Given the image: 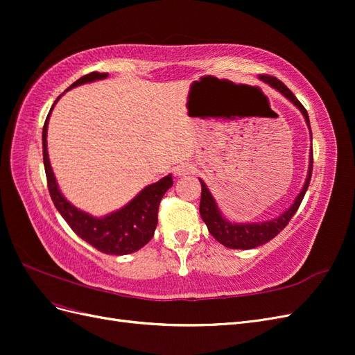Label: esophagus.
I'll use <instances>...</instances> for the list:
<instances>
[{
	"mask_svg": "<svg viewBox=\"0 0 355 355\" xmlns=\"http://www.w3.org/2000/svg\"><path fill=\"white\" fill-rule=\"evenodd\" d=\"M192 171H194V166L189 164V163H182V164L175 167V175L179 176V178L180 176H187V175L192 173Z\"/></svg>",
	"mask_w": 355,
	"mask_h": 355,
	"instance_id": "34e87169",
	"label": "esophagus"
}]
</instances>
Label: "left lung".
I'll return each mask as SVG.
<instances>
[{
    "label": "left lung",
    "mask_w": 355,
    "mask_h": 355,
    "mask_svg": "<svg viewBox=\"0 0 355 355\" xmlns=\"http://www.w3.org/2000/svg\"><path fill=\"white\" fill-rule=\"evenodd\" d=\"M261 80L266 84H270L271 87L275 89L277 92H280L284 98H287L300 112H302V115L305 118V123L309 128L311 141H313V133H311L308 112L304 108V105L296 99V96L275 77H270V75H261ZM311 175H313V146H311V153H309V167H308V175L305 179V184H304L302 189H300L297 197L295 198L292 206H290L284 213L278 214V218H274L271 220L250 222V223L230 222L227 218H223V214L219 210L218 204H216V201H214L207 185L200 179V182H201V201H200L201 219L204 220V223L207 225V230L213 235V237L216 239L220 244H223L225 247H228V249H240V250L254 249V247H259L270 240H272L278 232L284 230V227L290 222V219L293 218V214L297 211L300 202H302V200H304L305 192L309 187Z\"/></svg>",
    "instance_id": "obj_1"
}]
</instances>
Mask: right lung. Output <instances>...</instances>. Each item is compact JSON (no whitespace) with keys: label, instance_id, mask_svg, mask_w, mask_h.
Listing matches in <instances>:
<instances>
[{"label":"right lung","instance_id":"right-lung-1","mask_svg":"<svg viewBox=\"0 0 355 355\" xmlns=\"http://www.w3.org/2000/svg\"><path fill=\"white\" fill-rule=\"evenodd\" d=\"M106 77H108V73H87L73 84H71V87L68 90L85 83L103 80ZM59 99L60 96L55 101V103H53L51 110L46 118L44 127H42V159H44L47 185L53 202H55V206L62 214V218L68 222L71 230L77 234L80 239L92 244L94 249H98L99 252L106 254L116 256L137 252L153 239L158 222L159 201L164 197L167 189L173 185V178H171V175H167L163 179L155 182V184L145 187L132 201H128L124 207L118 209L116 211H112L102 218L92 216V214L75 207L73 204H71L60 192L55 173H53V168L50 166L47 153L49 118Z\"/></svg>","mask_w":355,"mask_h":355}]
</instances>
